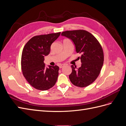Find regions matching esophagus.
Masks as SVG:
<instances>
[{
  "mask_svg": "<svg viewBox=\"0 0 126 126\" xmlns=\"http://www.w3.org/2000/svg\"><path fill=\"white\" fill-rule=\"evenodd\" d=\"M64 66V64H60V65H59V68H62Z\"/></svg>",
  "mask_w": 126,
  "mask_h": 126,
  "instance_id": "obj_1",
  "label": "esophagus"
}]
</instances>
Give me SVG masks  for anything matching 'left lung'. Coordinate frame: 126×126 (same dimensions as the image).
<instances>
[{"label": "left lung", "mask_w": 126, "mask_h": 126, "mask_svg": "<svg viewBox=\"0 0 126 126\" xmlns=\"http://www.w3.org/2000/svg\"><path fill=\"white\" fill-rule=\"evenodd\" d=\"M62 35L71 39L75 45L77 53L81 54V66H71L69 77L72 84L85 87L91 84L100 74L104 60V52L99 42L94 35L85 30H68Z\"/></svg>", "instance_id": "8db88e82"}]
</instances>
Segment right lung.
<instances>
[{"label": "right lung", "instance_id": "1", "mask_svg": "<svg viewBox=\"0 0 126 126\" xmlns=\"http://www.w3.org/2000/svg\"><path fill=\"white\" fill-rule=\"evenodd\" d=\"M60 32L35 36L26 44L21 55L22 74L29 84L35 89L47 90L54 86L59 74L58 66L46 68L45 56L49 55L50 47Z\"/></svg>", "mask_w": 126, "mask_h": 126}]
</instances>
